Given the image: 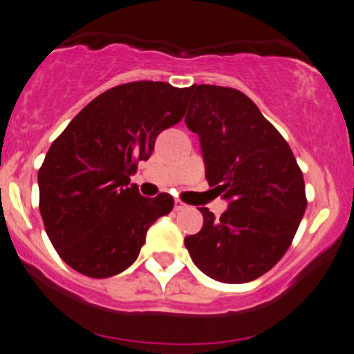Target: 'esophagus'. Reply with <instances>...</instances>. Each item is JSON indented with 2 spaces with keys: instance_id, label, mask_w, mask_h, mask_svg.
Listing matches in <instances>:
<instances>
[{
  "instance_id": "1",
  "label": "esophagus",
  "mask_w": 354,
  "mask_h": 354,
  "mask_svg": "<svg viewBox=\"0 0 354 354\" xmlns=\"http://www.w3.org/2000/svg\"><path fill=\"white\" fill-rule=\"evenodd\" d=\"M187 207H189V205L183 203V201H180V199L174 201V210H186Z\"/></svg>"
}]
</instances>
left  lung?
I'll use <instances>...</instances> for the list:
<instances>
[{
    "mask_svg": "<svg viewBox=\"0 0 354 354\" xmlns=\"http://www.w3.org/2000/svg\"><path fill=\"white\" fill-rule=\"evenodd\" d=\"M185 122L198 133L209 186L229 199L185 239L194 265L227 284L257 279L284 257L307 207L301 168L284 137L247 95L192 84Z\"/></svg>",
    "mask_w": 354,
    "mask_h": 354,
    "instance_id": "8db88e82",
    "label": "left lung"
}]
</instances>
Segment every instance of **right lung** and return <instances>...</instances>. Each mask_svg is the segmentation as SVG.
<instances>
[{"mask_svg": "<svg viewBox=\"0 0 354 354\" xmlns=\"http://www.w3.org/2000/svg\"><path fill=\"white\" fill-rule=\"evenodd\" d=\"M189 88L133 82L95 97L66 125L39 169V209L60 258L89 277L136 261L149 227L171 212L167 192L140 196L131 174L158 133L183 119Z\"/></svg>", "mask_w": 354, "mask_h": 354, "instance_id": "1", "label": "right lung"}]
</instances>
